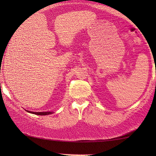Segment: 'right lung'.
Returning a JSON list of instances; mask_svg holds the SVG:
<instances>
[{
	"instance_id": "obj_1",
	"label": "right lung",
	"mask_w": 156,
	"mask_h": 156,
	"mask_svg": "<svg viewBox=\"0 0 156 156\" xmlns=\"http://www.w3.org/2000/svg\"><path fill=\"white\" fill-rule=\"evenodd\" d=\"M28 112L31 113V114H36V115H39V116H40V115H42V116H44V115H48V114H52V112Z\"/></svg>"
}]
</instances>
